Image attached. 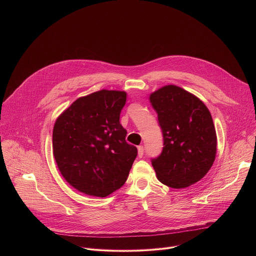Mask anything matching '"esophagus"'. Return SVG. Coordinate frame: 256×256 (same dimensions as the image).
I'll use <instances>...</instances> for the list:
<instances>
[{
  "label": "esophagus",
  "mask_w": 256,
  "mask_h": 256,
  "mask_svg": "<svg viewBox=\"0 0 256 256\" xmlns=\"http://www.w3.org/2000/svg\"><path fill=\"white\" fill-rule=\"evenodd\" d=\"M138 156L140 158H142L144 156V147H142V146H138Z\"/></svg>",
  "instance_id": "obj_1"
}]
</instances>
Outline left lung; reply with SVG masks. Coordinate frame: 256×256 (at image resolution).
Segmentation results:
<instances>
[{
	"mask_svg": "<svg viewBox=\"0 0 256 256\" xmlns=\"http://www.w3.org/2000/svg\"><path fill=\"white\" fill-rule=\"evenodd\" d=\"M163 134L162 153L152 159L157 178L172 188L200 181L216 153V134L210 112L194 94L167 85L150 95Z\"/></svg>",
	"mask_w": 256,
	"mask_h": 256,
	"instance_id": "1",
	"label": "left lung"
}]
</instances>
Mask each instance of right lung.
Instances as JSON below:
<instances>
[{
    "label": "right lung",
    "mask_w": 256,
    "mask_h": 256,
    "mask_svg": "<svg viewBox=\"0 0 256 256\" xmlns=\"http://www.w3.org/2000/svg\"><path fill=\"white\" fill-rule=\"evenodd\" d=\"M124 91L100 90L78 98L58 118L52 151L60 172L77 190L105 198L128 179L138 150L120 122Z\"/></svg>",
    "instance_id": "obj_1"
}]
</instances>
